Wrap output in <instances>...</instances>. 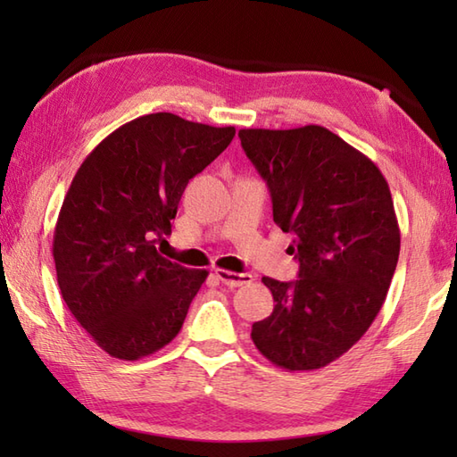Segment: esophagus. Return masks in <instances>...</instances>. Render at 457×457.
I'll use <instances>...</instances> for the list:
<instances>
[{
	"label": "esophagus",
	"mask_w": 457,
	"mask_h": 457,
	"mask_svg": "<svg viewBox=\"0 0 457 457\" xmlns=\"http://www.w3.org/2000/svg\"><path fill=\"white\" fill-rule=\"evenodd\" d=\"M216 277L221 280L223 285L228 287H241V285H249L253 277L247 273H234V270H226V269H216Z\"/></svg>",
	"instance_id": "34e87169"
}]
</instances>
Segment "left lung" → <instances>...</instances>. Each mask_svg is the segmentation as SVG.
Instances as JSON below:
<instances>
[{
    "mask_svg": "<svg viewBox=\"0 0 457 457\" xmlns=\"http://www.w3.org/2000/svg\"><path fill=\"white\" fill-rule=\"evenodd\" d=\"M239 139L300 263L295 283L263 277L275 308L253 324L251 339L277 367L322 369L361 339L391 287L401 229L389 184L322 125L241 129Z\"/></svg>",
    "mask_w": 457,
    "mask_h": 457,
    "instance_id": "left-lung-1",
    "label": "left lung"
}]
</instances>
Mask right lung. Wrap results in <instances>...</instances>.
Wrapping results in <instances>:
<instances>
[{"mask_svg":"<svg viewBox=\"0 0 457 457\" xmlns=\"http://www.w3.org/2000/svg\"><path fill=\"white\" fill-rule=\"evenodd\" d=\"M159 112L110 133L76 170L58 213L53 257L64 303L112 357L135 361L170 344L208 277L161 255L157 239L190 179L234 139Z\"/></svg>","mask_w":457,"mask_h":457,"instance_id":"add662e5","label":"right lung"}]
</instances>
